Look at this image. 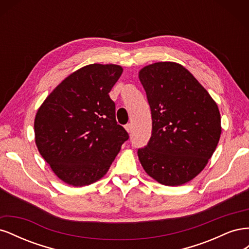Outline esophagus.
<instances>
[{
	"label": "esophagus",
	"mask_w": 249,
	"mask_h": 249,
	"mask_svg": "<svg viewBox=\"0 0 249 249\" xmlns=\"http://www.w3.org/2000/svg\"><path fill=\"white\" fill-rule=\"evenodd\" d=\"M124 129H125V131H126L127 133H131V132H132V124H125Z\"/></svg>",
	"instance_id": "esophagus-1"
}]
</instances>
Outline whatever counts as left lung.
<instances>
[{
    "label": "left lung",
    "mask_w": 249,
    "mask_h": 249,
    "mask_svg": "<svg viewBox=\"0 0 249 249\" xmlns=\"http://www.w3.org/2000/svg\"><path fill=\"white\" fill-rule=\"evenodd\" d=\"M152 111V137L138 149L143 169L158 183L180 186L206 167L221 135L220 112L207 90L176 62L139 71Z\"/></svg>",
    "instance_id": "1"
}]
</instances>
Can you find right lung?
Listing matches in <instances>:
<instances>
[{
	"mask_svg": "<svg viewBox=\"0 0 249 249\" xmlns=\"http://www.w3.org/2000/svg\"><path fill=\"white\" fill-rule=\"evenodd\" d=\"M116 64H89L53 90L36 113L35 143L55 175L83 187L102 178L129 135L115 118L109 92L123 73Z\"/></svg>",
	"mask_w": 249,
	"mask_h": 249,
	"instance_id": "add662e5",
	"label": "right lung"
}]
</instances>
